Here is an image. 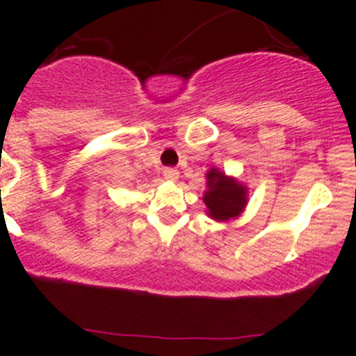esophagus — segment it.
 Here are the masks:
<instances>
[{"label":"esophagus","instance_id":"obj_1","mask_svg":"<svg viewBox=\"0 0 356 356\" xmlns=\"http://www.w3.org/2000/svg\"><path fill=\"white\" fill-rule=\"evenodd\" d=\"M163 177L167 179V181L175 182L179 179V170H177V168H165V170H163Z\"/></svg>","mask_w":356,"mask_h":356}]
</instances>
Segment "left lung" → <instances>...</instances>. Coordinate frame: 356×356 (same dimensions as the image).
<instances>
[{
    "label": "left lung",
    "mask_w": 356,
    "mask_h": 356,
    "mask_svg": "<svg viewBox=\"0 0 356 356\" xmlns=\"http://www.w3.org/2000/svg\"><path fill=\"white\" fill-rule=\"evenodd\" d=\"M207 213L213 220L227 222L239 217L248 203V188L238 179L227 177L218 168L207 172V191L203 196Z\"/></svg>",
    "instance_id": "1"
}]
</instances>
